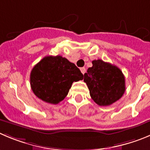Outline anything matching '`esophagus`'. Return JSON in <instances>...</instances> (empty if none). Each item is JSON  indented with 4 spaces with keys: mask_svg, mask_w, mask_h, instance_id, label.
I'll return each mask as SVG.
<instances>
[{
    "mask_svg": "<svg viewBox=\"0 0 150 150\" xmlns=\"http://www.w3.org/2000/svg\"><path fill=\"white\" fill-rule=\"evenodd\" d=\"M81 72H82V74H84L85 72H86V68H85V67H82V68H81Z\"/></svg>",
    "mask_w": 150,
    "mask_h": 150,
    "instance_id": "34e87169",
    "label": "esophagus"
}]
</instances>
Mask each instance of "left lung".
Returning <instances> with one entry per match:
<instances>
[{"label": "left lung", "mask_w": 150, "mask_h": 150, "mask_svg": "<svg viewBox=\"0 0 150 150\" xmlns=\"http://www.w3.org/2000/svg\"><path fill=\"white\" fill-rule=\"evenodd\" d=\"M92 67L84 74L83 81L91 98L99 106H110L119 100L125 92V78L116 66L102 60L92 61Z\"/></svg>", "instance_id": "8db88e82"}]
</instances>
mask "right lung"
Listing matches in <instances>:
<instances>
[{
    "instance_id": "add662e5",
    "label": "right lung",
    "mask_w": 150,
    "mask_h": 150,
    "mask_svg": "<svg viewBox=\"0 0 150 150\" xmlns=\"http://www.w3.org/2000/svg\"><path fill=\"white\" fill-rule=\"evenodd\" d=\"M83 78L79 69L67 58L46 56L31 71L30 85L38 98L58 104L67 96L72 83Z\"/></svg>"
}]
</instances>
